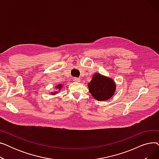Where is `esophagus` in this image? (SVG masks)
<instances>
[{"label": "esophagus", "instance_id": "34e87169", "mask_svg": "<svg viewBox=\"0 0 159 159\" xmlns=\"http://www.w3.org/2000/svg\"><path fill=\"white\" fill-rule=\"evenodd\" d=\"M73 81L76 82H79L80 81V79L79 78H77V77H75V78H73Z\"/></svg>", "mask_w": 159, "mask_h": 159}]
</instances>
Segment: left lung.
Masks as SVG:
<instances>
[{"label":"left lung","mask_w":159,"mask_h":159,"mask_svg":"<svg viewBox=\"0 0 159 159\" xmlns=\"http://www.w3.org/2000/svg\"><path fill=\"white\" fill-rule=\"evenodd\" d=\"M89 93L97 101H104L114 95L116 84L111 78L104 76L99 73L93 75L92 79L88 84Z\"/></svg>","instance_id":"obj_1"}]
</instances>
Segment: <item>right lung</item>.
<instances>
[{
    "label": "right lung",
    "mask_w": 159,
    "mask_h": 159,
    "mask_svg": "<svg viewBox=\"0 0 159 159\" xmlns=\"http://www.w3.org/2000/svg\"><path fill=\"white\" fill-rule=\"evenodd\" d=\"M62 88V85L61 84H57V85L56 86V88H57V89H58V91L61 90ZM58 92V91H54V92H52V93H51V94H52V95H55V94H57Z\"/></svg>",
    "instance_id": "1"
}]
</instances>
